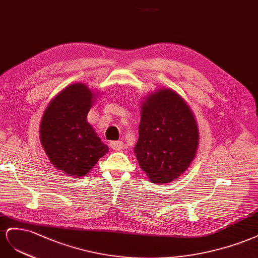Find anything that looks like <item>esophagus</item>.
Here are the masks:
<instances>
[{"mask_svg":"<svg viewBox=\"0 0 258 258\" xmlns=\"http://www.w3.org/2000/svg\"><path fill=\"white\" fill-rule=\"evenodd\" d=\"M110 147H111L113 150L119 151V150H122L124 148V144H123V142H120V141L119 142H112L111 144H110Z\"/></svg>","mask_w":258,"mask_h":258,"instance_id":"34e87169","label":"esophagus"}]
</instances>
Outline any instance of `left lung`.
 I'll list each match as a JSON object with an SVG mask.
<instances>
[{
	"label": "left lung",
	"instance_id": "left-lung-1",
	"mask_svg": "<svg viewBox=\"0 0 258 258\" xmlns=\"http://www.w3.org/2000/svg\"><path fill=\"white\" fill-rule=\"evenodd\" d=\"M141 109L134 148L139 166L151 182H172L197 154L199 130L195 115L182 97L170 88L149 94Z\"/></svg>",
	"mask_w": 258,
	"mask_h": 258
}]
</instances>
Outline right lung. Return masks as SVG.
Segmentation results:
<instances>
[{"label": "right lung", "mask_w": 258, "mask_h": 258, "mask_svg": "<svg viewBox=\"0 0 258 258\" xmlns=\"http://www.w3.org/2000/svg\"><path fill=\"white\" fill-rule=\"evenodd\" d=\"M95 97L85 84H70L51 99L42 116L43 149L57 170L75 178L85 176L109 150L86 120Z\"/></svg>", "instance_id": "add662e5"}]
</instances>
